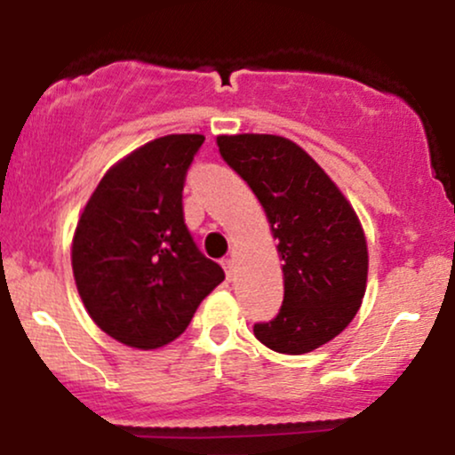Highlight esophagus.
<instances>
[{"mask_svg":"<svg viewBox=\"0 0 455 455\" xmlns=\"http://www.w3.org/2000/svg\"><path fill=\"white\" fill-rule=\"evenodd\" d=\"M222 267H224V271H227V278L231 280V278H233V274H235L233 259H224V260H222Z\"/></svg>","mask_w":455,"mask_h":455,"instance_id":"1","label":"esophagus"}]
</instances>
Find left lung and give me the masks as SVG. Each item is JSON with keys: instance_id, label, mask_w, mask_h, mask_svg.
Masks as SVG:
<instances>
[{"instance_id": "8db88e82", "label": "left lung", "mask_w": 455, "mask_h": 455, "mask_svg": "<svg viewBox=\"0 0 455 455\" xmlns=\"http://www.w3.org/2000/svg\"><path fill=\"white\" fill-rule=\"evenodd\" d=\"M220 156L263 205L284 265V299L254 336L275 353H310L357 315L368 245L357 213L299 145L275 134L218 137Z\"/></svg>"}]
</instances>
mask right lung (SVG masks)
I'll return each mask as SVG.
<instances>
[{
    "label": "right lung",
    "instance_id": "1",
    "mask_svg": "<svg viewBox=\"0 0 455 455\" xmlns=\"http://www.w3.org/2000/svg\"><path fill=\"white\" fill-rule=\"evenodd\" d=\"M203 134H169L107 171L76 224L72 271L102 331L128 347H164L224 280L184 220L188 169Z\"/></svg>",
    "mask_w": 455,
    "mask_h": 455
}]
</instances>
